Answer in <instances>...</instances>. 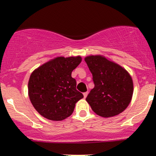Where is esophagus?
<instances>
[{"label":"esophagus","mask_w":156,"mask_h":156,"mask_svg":"<svg viewBox=\"0 0 156 156\" xmlns=\"http://www.w3.org/2000/svg\"><path fill=\"white\" fill-rule=\"evenodd\" d=\"M87 95H88V92H86L83 93V97H84V98H87Z\"/></svg>","instance_id":"1"}]
</instances>
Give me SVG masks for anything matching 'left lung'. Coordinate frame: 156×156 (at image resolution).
<instances>
[{
    "instance_id": "obj_1",
    "label": "left lung",
    "mask_w": 156,
    "mask_h": 156,
    "mask_svg": "<svg viewBox=\"0 0 156 156\" xmlns=\"http://www.w3.org/2000/svg\"><path fill=\"white\" fill-rule=\"evenodd\" d=\"M85 62L94 83L86 98L93 112L103 117L120 114L128 106L133 96V83L129 73L102 55H89Z\"/></svg>"
}]
</instances>
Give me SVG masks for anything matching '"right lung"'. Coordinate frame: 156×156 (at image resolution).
I'll return each instance as SVG.
<instances>
[{
	"label": "right lung",
	"mask_w": 156,
	"mask_h": 156,
	"mask_svg": "<svg viewBox=\"0 0 156 156\" xmlns=\"http://www.w3.org/2000/svg\"><path fill=\"white\" fill-rule=\"evenodd\" d=\"M81 57L60 56L36 69L28 81V96L32 105L42 117L62 121L69 117L76 103L83 98L76 89L73 70L81 62Z\"/></svg>",
	"instance_id": "add662e5"
}]
</instances>
